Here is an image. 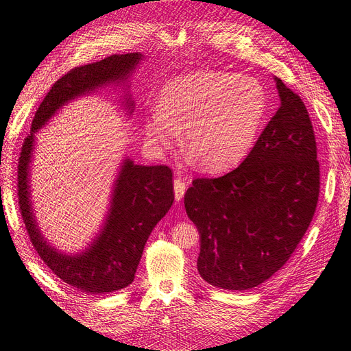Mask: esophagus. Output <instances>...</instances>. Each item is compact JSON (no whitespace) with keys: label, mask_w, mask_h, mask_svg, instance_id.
<instances>
[{"label":"esophagus","mask_w":351,"mask_h":351,"mask_svg":"<svg viewBox=\"0 0 351 351\" xmlns=\"http://www.w3.org/2000/svg\"><path fill=\"white\" fill-rule=\"evenodd\" d=\"M187 183H189V181L180 178V177H177L174 180V195H176L177 200H181L184 197V193L187 190Z\"/></svg>","instance_id":"34e87169"}]
</instances>
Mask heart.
<instances>
[{
	"label": "heart",
	"mask_w": 351,
	"mask_h": 351,
	"mask_svg": "<svg viewBox=\"0 0 351 351\" xmlns=\"http://www.w3.org/2000/svg\"><path fill=\"white\" fill-rule=\"evenodd\" d=\"M268 110L259 82L221 70H202L165 83L144 119L145 134L173 147L186 128V143L204 171H221L242 161L254 147Z\"/></svg>",
	"instance_id": "heart-1"
}]
</instances>
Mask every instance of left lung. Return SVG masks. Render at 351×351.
<instances>
[{
  "instance_id": "8db88e82",
  "label": "left lung",
  "mask_w": 351,
  "mask_h": 351,
  "mask_svg": "<svg viewBox=\"0 0 351 351\" xmlns=\"http://www.w3.org/2000/svg\"><path fill=\"white\" fill-rule=\"evenodd\" d=\"M281 106L247 157L217 178H194L186 212L200 232L204 281L245 291L288 262L314 217L319 162L301 97L275 77Z\"/></svg>"
}]
</instances>
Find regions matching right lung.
Returning a JSON list of instances; mask_svg holds the SVG:
<instances>
[{
    "label": "right lung",
    "mask_w": 351,
    "mask_h": 351,
    "mask_svg": "<svg viewBox=\"0 0 351 351\" xmlns=\"http://www.w3.org/2000/svg\"><path fill=\"white\" fill-rule=\"evenodd\" d=\"M139 59L138 53L114 54L101 62L73 67L56 80L36 112L32 132L25 136L19 157V206L30 242L56 276L83 292L106 293L132 284L152 229L173 206V170L167 165L145 167L125 161L102 234L85 254L66 256L46 243L33 216L29 165L34 132L67 101L105 83L128 79Z\"/></svg>",
    "instance_id": "1"
}]
</instances>
